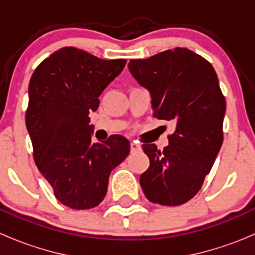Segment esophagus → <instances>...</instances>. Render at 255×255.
<instances>
[{
	"mask_svg": "<svg viewBox=\"0 0 255 255\" xmlns=\"http://www.w3.org/2000/svg\"><path fill=\"white\" fill-rule=\"evenodd\" d=\"M138 150H140L139 144H137L135 142L130 143V151H132V153H134V151H138Z\"/></svg>",
	"mask_w": 255,
	"mask_h": 255,
	"instance_id": "obj_1",
	"label": "esophagus"
}]
</instances>
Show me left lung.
I'll return each mask as SVG.
<instances>
[{
  "label": "left lung",
  "mask_w": 255,
  "mask_h": 255,
  "mask_svg": "<svg viewBox=\"0 0 255 255\" xmlns=\"http://www.w3.org/2000/svg\"><path fill=\"white\" fill-rule=\"evenodd\" d=\"M128 68L150 91L154 117L176 125L163 150L142 145L150 164L140 175V186L153 204L179 206L200 191L222 145L226 100L217 74L186 48L132 59Z\"/></svg>",
  "instance_id": "1"
}]
</instances>
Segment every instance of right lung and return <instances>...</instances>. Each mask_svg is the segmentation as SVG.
Segmentation results:
<instances>
[{"label":"right lung","instance_id":"add662e5","mask_svg":"<svg viewBox=\"0 0 255 255\" xmlns=\"http://www.w3.org/2000/svg\"><path fill=\"white\" fill-rule=\"evenodd\" d=\"M126 63L64 47L44 59L30 78L25 125L34 161L56 199L74 210L101 204L110 174L129 154V140L123 135L92 142L89 125L99 96Z\"/></svg>","mask_w":255,"mask_h":255}]
</instances>
